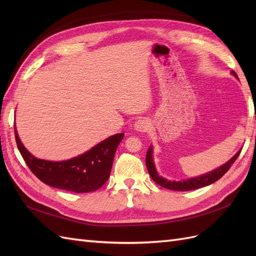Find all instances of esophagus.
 <instances>
[{
  "label": "esophagus",
  "mask_w": 256,
  "mask_h": 256,
  "mask_svg": "<svg viewBox=\"0 0 256 256\" xmlns=\"http://www.w3.org/2000/svg\"><path fill=\"white\" fill-rule=\"evenodd\" d=\"M134 130H136V131H140V132H146V131L150 130V122L147 118H140L134 124Z\"/></svg>",
  "instance_id": "esophagus-1"
}]
</instances>
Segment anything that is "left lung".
Listing matches in <instances>:
<instances>
[{
  "instance_id": "1",
  "label": "left lung",
  "mask_w": 256,
  "mask_h": 256,
  "mask_svg": "<svg viewBox=\"0 0 256 256\" xmlns=\"http://www.w3.org/2000/svg\"><path fill=\"white\" fill-rule=\"evenodd\" d=\"M230 74H233L235 78L238 79V76L234 70ZM240 152H242V150H239L233 157H232L228 162H226V164L220 166L219 168L212 170V171H209V172L200 175V176L187 178V180H166V178L162 177L158 173L157 168H156V166H154V148H152V145H150L148 147V150H147V154H146V166H147V170H148V173H150V177L152 178V180L154 182H157L159 186H161V187L170 189V190H175V191L196 190L198 188L206 187V186L212 184L214 182L220 180V178L228 171L232 164H233L235 160L238 158Z\"/></svg>"
}]
</instances>
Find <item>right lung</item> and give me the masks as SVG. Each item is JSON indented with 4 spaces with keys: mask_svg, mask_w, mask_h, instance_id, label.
<instances>
[{
    "mask_svg": "<svg viewBox=\"0 0 256 256\" xmlns=\"http://www.w3.org/2000/svg\"><path fill=\"white\" fill-rule=\"evenodd\" d=\"M16 142L20 154L34 175L46 184L76 193L96 191L110 177L114 154L124 138L118 134L92 146L79 156L63 161L36 158L22 144L14 126Z\"/></svg>",
    "mask_w": 256,
    "mask_h": 256,
    "instance_id": "add662e5",
    "label": "right lung"
}]
</instances>
